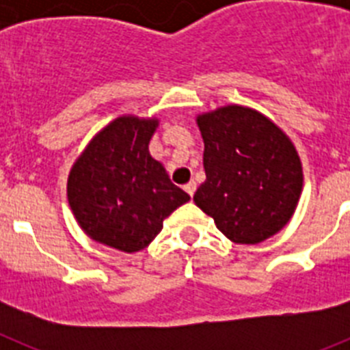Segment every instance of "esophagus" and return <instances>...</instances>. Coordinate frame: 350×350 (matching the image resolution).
Returning a JSON list of instances; mask_svg holds the SVG:
<instances>
[{"mask_svg": "<svg viewBox=\"0 0 350 350\" xmlns=\"http://www.w3.org/2000/svg\"><path fill=\"white\" fill-rule=\"evenodd\" d=\"M184 189H185V193L189 194V196H193V194H194V191H196V184H194L193 180H191V182H187V184L184 185Z\"/></svg>", "mask_w": 350, "mask_h": 350, "instance_id": "obj_1", "label": "esophagus"}]
</instances>
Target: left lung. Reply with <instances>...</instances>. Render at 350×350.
I'll use <instances>...</instances> for the list:
<instances>
[{
  "instance_id": "1",
  "label": "left lung",
  "mask_w": 350,
  "mask_h": 350,
  "mask_svg": "<svg viewBox=\"0 0 350 350\" xmlns=\"http://www.w3.org/2000/svg\"><path fill=\"white\" fill-rule=\"evenodd\" d=\"M206 180L193 200L234 243L265 242L291 221L303 189L295 144L254 108L226 105L200 113Z\"/></svg>"
}]
</instances>
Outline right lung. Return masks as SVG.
I'll return each instance as SVG.
<instances>
[{
    "instance_id": "right-lung-1",
    "label": "right lung",
    "mask_w": 350,
    "mask_h": 350,
    "mask_svg": "<svg viewBox=\"0 0 350 350\" xmlns=\"http://www.w3.org/2000/svg\"><path fill=\"white\" fill-rule=\"evenodd\" d=\"M156 117L120 116L85 145L68 175V203L83 233L122 252H138L189 194L172 184L148 152Z\"/></svg>"
}]
</instances>
